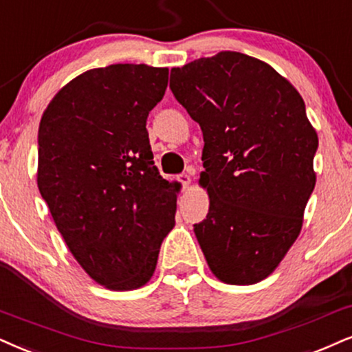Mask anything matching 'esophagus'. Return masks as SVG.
<instances>
[{"instance_id":"esophagus-1","label":"esophagus","mask_w":352,"mask_h":352,"mask_svg":"<svg viewBox=\"0 0 352 352\" xmlns=\"http://www.w3.org/2000/svg\"><path fill=\"white\" fill-rule=\"evenodd\" d=\"M177 181H179L181 184L184 186V188H188V186L190 184V176L188 175V173H183V175H177V177H176Z\"/></svg>"}]
</instances>
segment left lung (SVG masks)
<instances>
[{
    "label": "left lung",
    "instance_id": "obj_1",
    "mask_svg": "<svg viewBox=\"0 0 352 352\" xmlns=\"http://www.w3.org/2000/svg\"><path fill=\"white\" fill-rule=\"evenodd\" d=\"M169 88L204 135L209 214L194 225L225 284L266 279L302 230L318 135L298 91L261 60L220 52L173 68Z\"/></svg>",
    "mask_w": 352,
    "mask_h": 352
}]
</instances>
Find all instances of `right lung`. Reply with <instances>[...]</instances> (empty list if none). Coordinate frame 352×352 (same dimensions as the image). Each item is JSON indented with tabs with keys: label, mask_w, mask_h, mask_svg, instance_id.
<instances>
[{
	"label": "right lung",
	"mask_w": 352,
	"mask_h": 352,
	"mask_svg": "<svg viewBox=\"0 0 352 352\" xmlns=\"http://www.w3.org/2000/svg\"><path fill=\"white\" fill-rule=\"evenodd\" d=\"M168 68L117 63L65 85L38 125L37 186L91 279L133 290L153 276L175 227L176 183L160 176L146 132Z\"/></svg>",
	"instance_id": "1"
}]
</instances>
